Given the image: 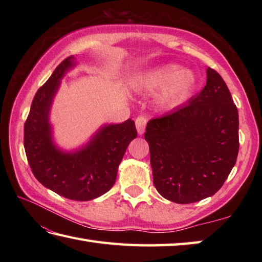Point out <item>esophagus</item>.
<instances>
[{
  "label": "esophagus",
  "mask_w": 262,
  "mask_h": 262,
  "mask_svg": "<svg viewBox=\"0 0 262 262\" xmlns=\"http://www.w3.org/2000/svg\"><path fill=\"white\" fill-rule=\"evenodd\" d=\"M148 121V118L146 116H138L136 120H135V124H136V128H137V132L138 134L142 135L144 130H145V127H146V124Z\"/></svg>",
  "instance_id": "obj_1"
}]
</instances>
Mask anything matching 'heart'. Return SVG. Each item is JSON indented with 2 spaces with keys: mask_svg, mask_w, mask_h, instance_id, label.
<instances>
[{
  "mask_svg": "<svg viewBox=\"0 0 262 262\" xmlns=\"http://www.w3.org/2000/svg\"><path fill=\"white\" fill-rule=\"evenodd\" d=\"M196 75L190 70H180L179 65L168 64L149 72L141 83V88L149 92L161 90L159 102L172 105L183 102L196 88Z\"/></svg>",
  "mask_w": 262,
  "mask_h": 262,
  "instance_id": "1",
  "label": "heart"
}]
</instances>
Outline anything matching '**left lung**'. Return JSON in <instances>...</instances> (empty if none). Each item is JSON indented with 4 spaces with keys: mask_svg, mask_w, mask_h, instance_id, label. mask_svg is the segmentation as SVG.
Here are the masks:
<instances>
[{
    "mask_svg": "<svg viewBox=\"0 0 262 262\" xmlns=\"http://www.w3.org/2000/svg\"><path fill=\"white\" fill-rule=\"evenodd\" d=\"M153 183L161 196L191 204L224 185L238 153V114L222 76L207 82L188 104L147 122Z\"/></svg>",
    "mask_w": 262,
    "mask_h": 262,
    "instance_id": "obj_1",
    "label": "left lung"
}]
</instances>
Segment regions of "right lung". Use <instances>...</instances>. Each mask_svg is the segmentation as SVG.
Wrapping results in <instances>:
<instances>
[{
	"label": "right lung",
	"instance_id": "right-lung-1",
	"mask_svg": "<svg viewBox=\"0 0 262 262\" xmlns=\"http://www.w3.org/2000/svg\"><path fill=\"white\" fill-rule=\"evenodd\" d=\"M65 58L33 97L25 122L24 144L28 163L42 186L72 200H91L110 190L129 143L136 138L135 122L105 126L81 151L68 154L54 146L48 113L64 73L73 66Z\"/></svg>",
	"mask_w": 262,
	"mask_h": 262
}]
</instances>
